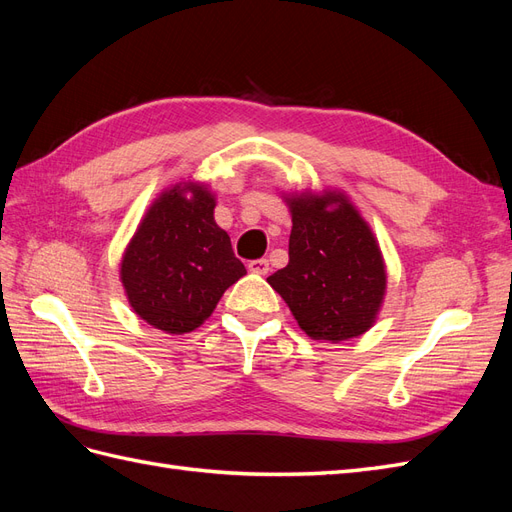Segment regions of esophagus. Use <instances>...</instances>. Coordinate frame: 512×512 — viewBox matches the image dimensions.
<instances>
[{
    "instance_id": "esophagus-1",
    "label": "esophagus",
    "mask_w": 512,
    "mask_h": 512,
    "mask_svg": "<svg viewBox=\"0 0 512 512\" xmlns=\"http://www.w3.org/2000/svg\"><path fill=\"white\" fill-rule=\"evenodd\" d=\"M247 269L256 275H267L269 273V260L267 258H258V260H250L247 262Z\"/></svg>"
}]
</instances>
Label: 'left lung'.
Instances as JSON below:
<instances>
[{
  "mask_svg": "<svg viewBox=\"0 0 512 512\" xmlns=\"http://www.w3.org/2000/svg\"><path fill=\"white\" fill-rule=\"evenodd\" d=\"M292 213L288 265L267 277L299 327L324 342L363 335L384 299L380 247L344 194L286 198Z\"/></svg>",
  "mask_w": 512,
  "mask_h": 512,
  "instance_id": "left-lung-1",
  "label": "left lung"
}]
</instances>
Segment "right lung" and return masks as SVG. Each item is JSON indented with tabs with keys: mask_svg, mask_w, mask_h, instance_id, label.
I'll list each match as a JSON object with an SVG mask.
<instances>
[{
	"mask_svg": "<svg viewBox=\"0 0 512 512\" xmlns=\"http://www.w3.org/2000/svg\"><path fill=\"white\" fill-rule=\"evenodd\" d=\"M213 209L215 198L203 185H175L149 207L126 247L121 284L151 327L173 335L198 329L247 273Z\"/></svg>",
	"mask_w": 512,
	"mask_h": 512,
	"instance_id": "add662e5",
	"label": "right lung"
}]
</instances>
